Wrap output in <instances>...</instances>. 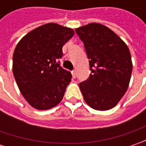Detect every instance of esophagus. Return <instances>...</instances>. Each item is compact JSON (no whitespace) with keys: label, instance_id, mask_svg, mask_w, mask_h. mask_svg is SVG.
Masks as SVG:
<instances>
[{"label":"esophagus","instance_id":"34e87169","mask_svg":"<svg viewBox=\"0 0 146 146\" xmlns=\"http://www.w3.org/2000/svg\"><path fill=\"white\" fill-rule=\"evenodd\" d=\"M72 76H73V78H76V70H72Z\"/></svg>","mask_w":146,"mask_h":146}]
</instances>
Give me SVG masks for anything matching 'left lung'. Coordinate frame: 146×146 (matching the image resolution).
I'll use <instances>...</instances> for the list:
<instances>
[{
    "instance_id": "8db88e82",
    "label": "left lung",
    "mask_w": 146,
    "mask_h": 146,
    "mask_svg": "<svg viewBox=\"0 0 146 146\" xmlns=\"http://www.w3.org/2000/svg\"><path fill=\"white\" fill-rule=\"evenodd\" d=\"M84 42L92 73L80 84L85 102L94 110L115 107L126 93L132 70L125 42L109 27L93 23L76 29Z\"/></svg>"
}]
</instances>
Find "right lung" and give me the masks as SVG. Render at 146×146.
<instances>
[{"instance_id": "obj_1", "label": "right lung", "mask_w": 146, "mask_h": 146, "mask_svg": "<svg viewBox=\"0 0 146 146\" xmlns=\"http://www.w3.org/2000/svg\"><path fill=\"white\" fill-rule=\"evenodd\" d=\"M74 34L70 27L49 23L28 32L16 45L13 74L22 95L33 108L51 109L62 100L71 74L57 61Z\"/></svg>"}]
</instances>
